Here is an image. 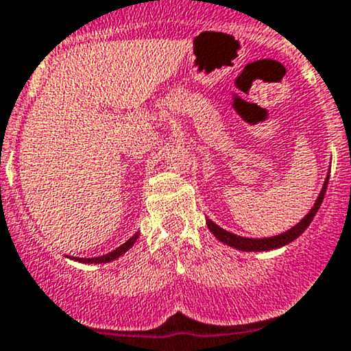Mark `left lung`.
<instances>
[{
    "instance_id": "left-lung-1",
    "label": "left lung",
    "mask_w": 351,
    "mask_h": 351,
    "mask_svg": "<svg viewBox=\"0 0 351 351\" xmlns=\"http://www.w3.org/2000/svg\"><path fill=\"white\" fill-rule=\"evenodd\" d=\"M326 186H328V180L324 182L323 190H321L319 197H317L316 204H314V207L311 208L309 214H307L306 217L299 222V224H295L292 229H289V231L284 232V234H280V236H274V238H265V239H250V238H241V236H236V234H232V232L224 231V229L219 228L217 224H214V222L208 221V219H207V226H208V229H210L212 234H214L219 241L229 244V246H232V247H238V250H241V251L275 250V247L285 246V244L293 241V239L299 238V236L306 231L307 226L311 224V221H313L314 215H316L317 208H319L321 204H323L324 193H326Z\"/></svg>"
}]
</instances>
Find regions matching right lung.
I'll use <instances>...</instances> for the list:
<instances>
[{
	"label": "right lung",
	"instance_id": "right-lung-1",
	"mask_svg": "<svg viewBox=\"0 0 351 351\" xmlns=\"http://www.w3.org/2000/svg\"><path fill=\"white\" fill-rule=\"evenodd\" d=\"M139 238V236L137 234H134L132 238L130 239H127L125 243L122 244V246H119L117 247V250H113L112 253H108V254H104V256H98V258H77V260L80 261H83V263H108V261H112V260H115V258H119L120 254H123L125 253L127 250H130V247H132V244L136 243V239ZM74 260V258H73Z\"/></svg>",
	"mask_w": 351,
	"mask_h": 351
}]
</instances>
